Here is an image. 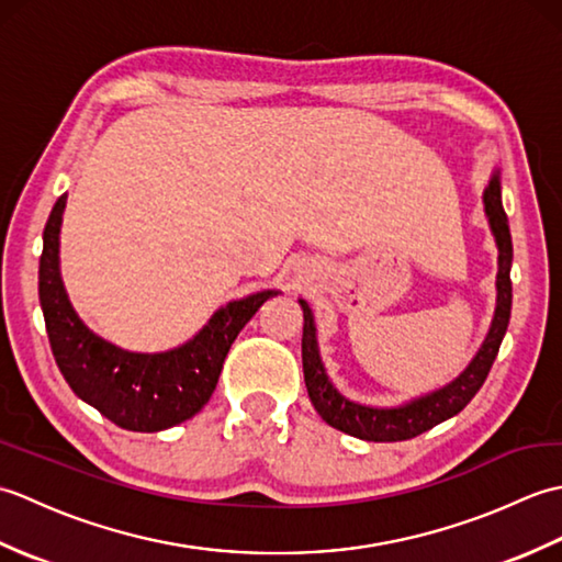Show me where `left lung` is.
<instances>
[{
  "instance_id": "left-lung-1",
  "label": "left lung",
  "mask_w": 562,
  "mask_h": 562,
  "mask_svg": "<svg viewBox=\"0 0 562 562\" xmlns=\"http://www.w3.org/2000/svg\"><path fill=\"white\" fill-rule=\"evenodd\" d=\"M483 205L485 217L491 224V232L495 236L497 246V300H495V316L491 330L483 340V345L475 352L473 360L463 372L449 381L447 386L437 391H429L425 396H417L405 401L401 405H391V408H379V405H364L350 401L348 396L333 386L328 379V372L321 360L318 340H316V324L312 308L304 300H300V306L304 312V336H302V362H304V381L308 398H312L316 413L324 420L340 429L345 435H352L357 439L367 441H403L427 432L435 425L449 420L457 413H461L471 398L479 393L483 381L487 379V372L497 357L499 342H503L509 314H512V234L509 222L503 207V186H499V171L495 169L491 176V183L483 190Z\"/></svg>"
}]
</instances>
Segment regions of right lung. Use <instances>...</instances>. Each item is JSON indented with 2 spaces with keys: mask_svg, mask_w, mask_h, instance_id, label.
Listing matches in <instances>:
<instances>
[{
  "mask_svg": "<svg viewBox=\"0 0 562 562\" xmlns=\"http://www.w3.org/2000/svg\"><path fill=\"white\" fill-rule=\"evenodd\" d=\"M59 195L43 232L38 296L55 362L77 396L130 432H161L202 411L217 386L224 357L258 308L280 290L220 306L188 342L166 352H130L97 336L71 306L59 274Z\"/></svg>",
  "mask_w": 562,
  "mask_h": 562,
  "instance_id": "add662e5",
  "label": "right lung"
}]
</instances>
